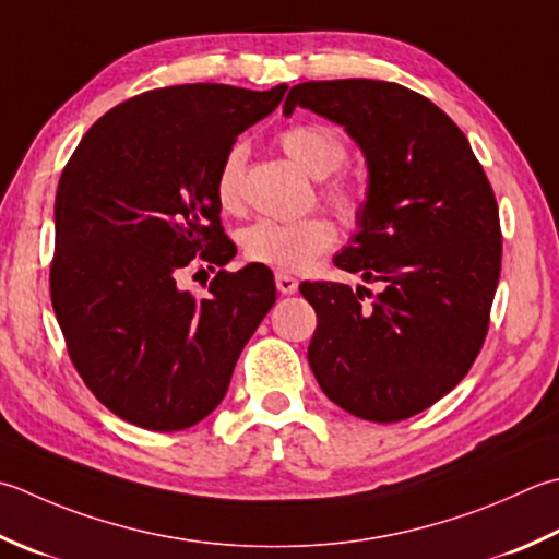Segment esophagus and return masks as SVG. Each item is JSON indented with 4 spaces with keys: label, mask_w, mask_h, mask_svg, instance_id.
Wrapping results in <instances>:
<instances>
[{
    "label": "esophagus",
    "mask_w": 559,
    "mask_h": 559,
    "mask_svg": "<svg viewBox=\"0 0 559 559\" xmlns=\"http://www.w3.org/2000/svg\"><path fill=\"white\" fill-rule=\"evenodd\" d=\"M276 288H278L283 295H293L295 290H298V281H295L293 276H288V273L278 271V273H276Z\"/></svg>",
    "instance_id": "34e87169"
}]
</instances>
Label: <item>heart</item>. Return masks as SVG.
<instances>
[{
    "label": "heart",
    "instance_id": "obj_1",
    "mask_svg": "<svg viewBox=\"0 0 559 559\" xmlns=\"http://www.w3.org/2000/svg\"><path fill=\"white\" fill-rule=\"evenodd\" d=\"M278 145L298 167L314 179H326L346 162L348 147L336 128L324 123H295L278 135ZM242 147L225 155L215 177V199L223 211L235 213L242 207ZM322 199L344 221H354L366 201V186L354 174H335L324 183ZM336 242V229L326 217L312 215L302 221H257L242 235L245 254L251 261L281 271H302Z\"/></svg>",
    "mask_w": 559,
    "mask_h": 559
}]
</instances>
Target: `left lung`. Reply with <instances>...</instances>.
<instances>
[{"label": "left lung", "mask_w": 559, "mask_h": 559, "mask_svg": "<svg viewBox=\"0 0 559 559\" xmlns=\"http://www.w3.org/2000/svg\"><path fill=\"white\" fill-rule=\"evenodd\" d=\"M310 108L344 126L368 164L356 233L334 264L380 283L305 281L317 312L308 348L320 388L368 421L429 409L483 348L501 271L495 191L463 130L429 98L395 82L295 84L283 114Z\"/></svg>", "instance_id": "1"}]
</instances>
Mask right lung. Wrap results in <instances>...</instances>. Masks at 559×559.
Listing matches in <instances>:
<instances>
[{"instance_id": "add662e5", "label": "right lung", "mask_w": 559, "mask_h": 559, "mask_svg": "<svg viewBox=\"0 0 559 559\" xmlns=\"http://www.w3.org/2000/svg\"><path fill=\"white\" fill-rule=\"evenodd\" d=\"M288 86L179 84L138 94L86 130L55 195L50 298L76 373L116 417L181 431L223 402L249 336L276 302L264 264L179 288L199 257L237 254L215 177L239 133Z\"/></svg>"}]
</instances>
